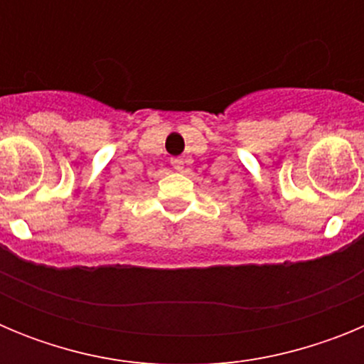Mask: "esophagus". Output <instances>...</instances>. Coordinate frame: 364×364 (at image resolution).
Wrapping results in <instances>:
<instances>
[{
	"instance_id": "34e87169",
	"label": "esophagus",
	"mask_w": 364,
	"mask_h": 364,
	"mask_svg": "<svg viewBox=\"0 0 364 364\" xmlns=\"http://www.w3.org/2000/svg\"><path fill=\"white\" fill-rule=\"evenodd\" d=\"M171 166L175 167L176 171H180L184 167V162H182V159H171Z\"/></svg>"
}]
</instances>
